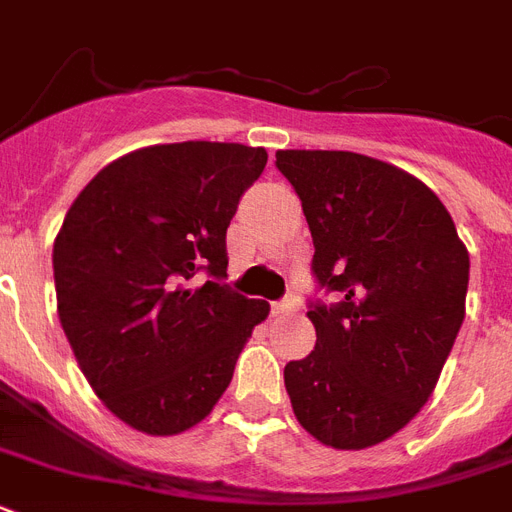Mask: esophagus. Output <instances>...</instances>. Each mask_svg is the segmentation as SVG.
<instances>
[{
    "instance_id": "esophagus-1",
    "label": "esophagus",
    "mask_w": 512,
    "mask_h": 512,
    "mask_svg": "<svg viewBox=\"0 0 512 512\" xmlns=\"http://www.w3.org/2000/svg\"><path fill=\"white\" fill-rule=\"evenodd\" d=\"M297 308V297H284V300H281V303H273L271 305V311H273V316H287V313H292Z\"/></svg>"
}]
</instances>
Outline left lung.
<instances>
[{"instance_id": "obj_1", "label": "left lung", "mask_w": 512, "mask_h": 512, "mask_svg": "<svg viewBox=\"0 0 512 512\" xmlns=\"http://www.w3.org/2000/svg\"><path fill=\"white\" fill-rule=\"evenodd\" d=\"M313 236L316 348L284 366L297 422L335 449L388 441L436 388L465 319L470 257L436 193L353 151H276Z\"/></svg>"}]
</instances>
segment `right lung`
<instances>
[{"mask_svg":"<svg viewBox=\"0 0 512 512\" xmlns=\"http://www.w3.org/2000/svg\"><path fill=\"white\" fill-rule=\"evenodd\" d=\"M265 162L241 143L138 148L92 177L60 225V327L95 396L140 433L199 425L268 319L265 300L223 284L225 231Z\"/></svg>","mask_w":512,"mask_h":512,"instance_id":"1","label":"right lung"}]
</instances>
